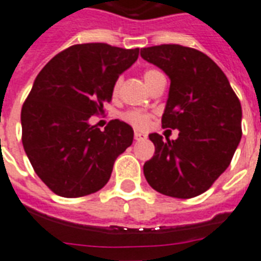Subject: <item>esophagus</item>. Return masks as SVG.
Masks as SVG:
<instances>
[{"label":"esophagus","mask_w":261,"mask_h":261,"mask_svg":"<svg viewBox=\"0 0 261 261\" xmlns=\"http://www.w3.org/2000/svg\"><path fill=\"white\" fill-rule=\"evenodd\" d=\"M146 136L145 134H142V133H138V131H136L134 133V140L136 141H142V140H145Z\"/></svg>","instance_id":"obj_1"}]
</instances>
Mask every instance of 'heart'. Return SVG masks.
<instances>
[{
  "label": "heart",
  "mask_w": 261,
  "mask_h": 261,
  "mask_svg": "<svg viewBox=\"0 0 261 261\" xmlns=\"http://www.w3.org/2000/svg\"><path fill=\"white\" fill-rule=\"evenodd\" d=\"M160 71L158 70H153V69H149V70H146L144 73V79H145V83L149 86V83L153 80V77L158 76ZM120 86H121V79L119 77L117 80L113 84V94H117L119 90H120ZM123 117V120L127 121L128 124L133 125L134 128H138V130H145L146 127L149 125V121H150V115L149 113H146L144 111H128L125 112L124 115L121 116Z\"/></svg>",
  "instance_id": "heart-1"
}]
</instances>
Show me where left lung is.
Listing matches in <instances>:
<instances>
[{
	"label": "left lung",
	"instance_id": "1",
	"mask_svg": "<svg viewBox=\"0 0 261 261\" xmlns=\"http://www.w3.org/2000/svg\"><path fill=\"white\" fill-rule=\"evenodd\" d=\"M141 57L169 76L162 127L178 130L174 141L149 134L155 155L144 165L146 181L171 198L198 196L231 163L242 137L241 102L223 70L198 49L163 44L142 48Z\"/></svg>",
	"mask_w": 261,
	"mask_h": 261
}]
</instances>
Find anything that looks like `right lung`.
I'll list each match as a JSON object with an SVG mask.
<instances>
[{
    "instance_id": "1",
    "label": "right lung",
    "mask_w": 261,
    "mask_h": 261,
    "mask_svg": "<svg viewBox=\"0 0 261 261\" xmlns=\"http://www.w3.org/2000/svg\"><path fill=\"white\" fill-rule=\"evenodd\" d=\"M140 48L105 42L71 45L52 58L22 106V142L36 174L54 194L80 198L109 181L115 160L134 131L115 119L101 131L88 119L112 101L113 84L138 59Z\"/></svg>"
}]
</instances>
